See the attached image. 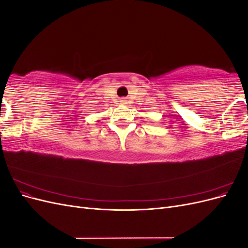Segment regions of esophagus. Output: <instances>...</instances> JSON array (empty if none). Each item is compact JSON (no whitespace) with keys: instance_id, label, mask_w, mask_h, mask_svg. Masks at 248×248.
<instances>
[{"instance_id":"1","label":"esophagus","mask_w":248,"mask_h":248,"mask_svg":"<svg viewBox=\"0 0 248 248\" xmlns=\"http://www.w3.org/2000/svg\"><path fill=\"white\" fill-rule=\"evenodd\" d=\"M120 103H121V104H126V100L124 98H122L121 100H120Z\"/></svg>"}]
</instances>
